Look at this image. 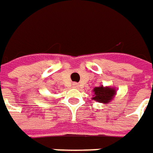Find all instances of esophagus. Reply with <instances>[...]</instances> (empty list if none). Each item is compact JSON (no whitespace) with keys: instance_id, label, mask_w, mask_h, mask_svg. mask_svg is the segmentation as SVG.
Returning a JSON list of instances; mask_svg holds the SVG:
<instances>
[{"instance_id":"obj_1","label":"esophagus","mask_w":153,"mask_h":153,"mask_svg":"<svg viewBox=\"0 0 153 153\" xmlns=\"http://www.w3.org/2000/svg\"><path fill=\"white\" fill-rule=\"evenodd\" d=\"M73 87H74V88H77V87H78V84H77L76 82H74Z\"/></svg>"}]
</instances>
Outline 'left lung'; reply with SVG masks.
<instances>
[{"mask_svg": "<svg viewBox=\"0 0 153 153\" xmlns=\"http://www.w3.org/2000/svg\"><path fill=\"white\" fill-rule=\"evenodd\" d=\"M94 97L92 100L103 104H107L112 100L116 94V90L109 87H96L94 88Z\"/></svg>", "mask_w": 153, "mask_h": 153, "instance_id": "left-lung-1", "label": "left lung"}]
</instances>
